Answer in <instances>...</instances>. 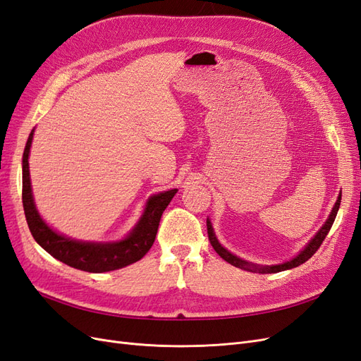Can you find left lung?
Here are the masks:
<instances>
[{
	"label": "left lung",
	"instance_id": "obj_1",
	"mask_svg": "<svg viewBox=\"0 0 361 361\" xmlns=\"http://www.w3.org/2000/svg\"><path fill=\"white\" fill-rule=\"evenodd\" d=\"M341 200H342V192H341V195H338V199H337V202H336V204H334V207H333V211H331V214H330V216H329V220L325 221V224L321 227V231L314 235V238L307 244V247H305L297 257L289 260V262H285V264H281V265L259 267V268H257L256 265H251V264H248V262H245V260H243V259H239V257L233 256L232 253H228V251H227L226 248H223V247L220 245V243L216 241V238H215V235H214V228H212L209 220L206 221V226H207V236H209L211 245L214 247V250L216 251V253L220 255L226 262H228V264L236 267V268L247 269V271H259L260 274H272V272H280V271H285V269L297 268V267L302 265L304 262H307V260L316 253V251H318V248L321 247V244L324 243L325 236L329 235L330 228H331V226H333V223H334V220H336L338 206H341Z\"/></svg>",
	"mask_w": 361,
	"mask_h": 361
}]
</instances>
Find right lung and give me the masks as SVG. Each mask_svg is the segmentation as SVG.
<instances>
[{
	"instance_id": "1",
	"label": "right lung",
	"mask_w": 361,
	"mask_h": 361,
	"mask_svg": "<svg viewBox=\"0 0 361 361\" xmlns=\"http://www.w3.org/2000/svg\"><path fill=\"white\" fill-rule=\"evenodd\" d=\"M32 141V133L28 137L23 157V204L27 224L36 243L47 250L51 256L63 264L87 272H106L128 267L143 257L154 245L162 212L174 197L178 190L159 192L150 197L146 211L134 231L123 241L114 244L81 243L71 238H64L45 224L42 220L31 194L28 154Z\"/></svg>"
}]
</instances>
